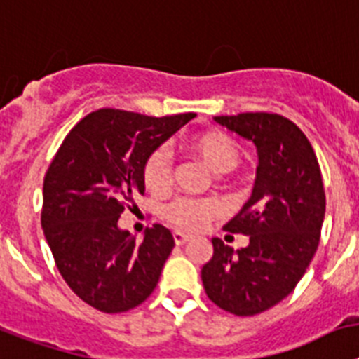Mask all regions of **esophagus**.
<instances>
[{
  "mask_svg": "<svg viewBox=\"0 0 359 359\" xmlns=\"http://www.w3.org/2000/svg\"><path fill=\"white\" fill-rule=\"evenodd\" d=\"M173 240H175V244L177 245H184L186 244V242H188L189 240V236L188 235H184V233H173Z\"/></svg>",
  "mask_w": 359,
  "mask_h": 359,
  "instance_id": "1",
  "label": "esophagus"
}]
</instances>
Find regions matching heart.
Here are the masks:
<instances>
[{"label": "heart", "mask_w": 359, "mask_h": 359, "mask_svg": "<svg viewBox=\"0 0 359 359\" xmlns=\"http://www.w3.org/2000/svg\"><path fill=\"white\" fill-rule=\"evenodd\" d=\"M188 146L213 173H220L218 179H224L222 173L233 171L242 161V149L238 142L231 135L218 130L195 135ZM173 171L175 168L170 149L164 146L154 148L146 155L141 168L144 188L154 195L166 193L173 184ZM218 213L220 208L213 198L179 197L166 205L164 218L180 231H198Z\"/></svg>", "instance_id": "1"}]
</instances>
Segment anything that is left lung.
Instances as JSON below:
<instances>
[{
  "label": "left lung",
  "instance_id": "1",
  "mask_svg": "<svg viewBox=\"0 0 359 359\" xmlns=\"http://www.w3.org/2000/svg\"><path fill=\"white\" fill-rule=\"evenodd\" d=\"M215 121L255 142L258 168L253 195L224 226L248 235L249 245L235 251L211 240L202 283L220 309L253 316L292 292L316 253L325 217L322 171L309 139L283 115L245 111Z\"/></svg>",
  "mask_w": 359,
  "mask_h": 359
}]
</instances>
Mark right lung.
Instances as JSON below:
<instances>
[{
  "mask_svg": "<svg viewBox=\"0 0 359 359\" xmlns=\"http://www.w3.org/2000/svg\"><path fill=\"white\" fill-rule=\"evenodd\" d=\"M195 114L149 117L101 108L72 128L43 182L41 226L68 287L101 313L130 311L148 298L175 245L154 224L144 240L119 229V217L144 193L146 155Z\"/></svg>",
  "mask_w": 359,
  "mask_h": 359,
  "instance_id": "obj_1",
  "label": "right lung"
}]
</instances>
